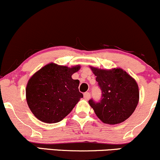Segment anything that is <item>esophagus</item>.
<instances>
[{"instance_id": "34e87169", "label": "esophagus", "mask_w": 160, "mask_h": 160, "mask_svg": "<svg viewBox=\"0 0 160 160\" xmlns=\"http://www.w3.org/2000/svg\"><path fill=\"white\" fill-rule=\"evenodd\" d=\"M84 97L86 99H89L90 97H91V94H90L89 92H86V93H84Z\"/></svg>"}]
</instances>
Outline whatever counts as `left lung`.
<instances>
[{
    "mask_svg": "<svg viewBox=\"0 0 160 160\" xmlns=\"http://www.w3.org/2000/svg\"><path fill=\"white\" fill-rule=\"evenodd\" d=\"M102 91L99 102L88 101L96 115L107 124H118L132 115L139 101L136 81L121 68L99 69L90 66Z\"/></svg>",
    "mask_w": 160,
    "mask_h": 160,
    "instance_id": "obj_1",
    "label": "left lung"
}]
</instances>
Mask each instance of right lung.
<instances>
[{
    "instance_id": "obj_1",
    "label": "right lung",
    "mask_w": 160,
    "mask_h": 160,
    "mask_svg": "<svg viewBox=\"0 0 160 160\" xmlns=\"http://www.w3.org/2000/svg\"><path fill=\"white\" fill-rule=\"evenodd\" d=\"M80 65L68 67L50 63L37 71L26 86V100L32 113L39 121L58 123L70 113L83 94L79 81L72 79Z\"/></svg>"
}]
</instances>
